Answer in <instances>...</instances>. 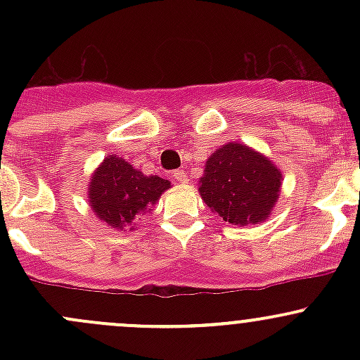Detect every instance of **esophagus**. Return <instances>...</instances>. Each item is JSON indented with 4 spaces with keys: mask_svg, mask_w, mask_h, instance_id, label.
<instances>
[{
    "mask_svg": "<svg viewBox=\"0 0 360 360\" xmlns=\"http://www.w3.org/2000/svg\"><path fill=\"white\" fill-rule=\"evenodd\" d=\"M172 179L176 181V183H181V184L188 183V176H186V172H183V170H174Z\"/></svg>",
    "mask_w": 360,
    "mask_h": 360,
    "instance_id": "esophagus-1",
    "label": "esophagus"
}]
</instances>
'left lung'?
Returning <instances> with one entry per match:
<instances>
[{
  "instance_id": "1",
  "label": "left lung",
  "mask_w": 360,
  "mask_h": 360,
  "mask_svg": "<svg viewBox=\"0 0 360 360\" xmlns=\"http://www.w3.org/2000/svg\"><path fill=\"white\" fill-rule=\"evenodd\" d=\"M282 172L270 158L242 143H226L205 162L198 193L212 212L235 226L263 223L274 212Z\"/></svg>"
}]
</instances>
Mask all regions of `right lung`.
<instances>
[{
    "label": "right lung",
    "instance_id": "1",
    "mask_svg": "<svg viewBox=\"0 0 360 360\" xmlns=\"http://www.w3.org/2000/svg\"><path fill=\"white\" fill-rule=\"evenodd\" d=\"M169 188L170 181L146 176L118 155H108L90 176L86 198L97 219L118 231H132Z\"/></svg>",
    "mask_w": 360,
    "mask_h": 360
}]
</instances>
